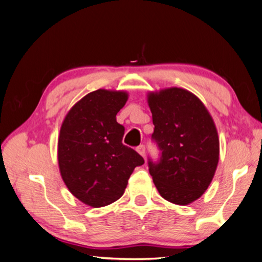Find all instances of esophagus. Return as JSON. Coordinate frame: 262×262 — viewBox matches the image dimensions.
<instances>
[{
	"mask_svg": "<svg viewBox=\"0 0 262 262\" xmlns=\"http://www.w3.org/2000/svg\"><path fill=\"white\" fill-rule=\"evenodd\" d=\"M137 151L139 152V154H140L142 157H145V155H146V147H145V145L138 146V147H137Z\"/></svg>",
	"mask_w": 262,
	"mask_h": 262,
	"instance_id": "34e87169",
	"label": "esophagus"
}]
</instances>
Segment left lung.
<instances>
[{"mask_svg": "<svg viewBox=\"0 0 262 262\" xmlns=\"http://www.w3.org/2000/svg\"><path fill=\"white\" fill-rule=\"evenodd\" d=\"M160 150L148 169L163 199L187 205L203 195L219 161V139L213 120L189 91L171 88L148 96Z\"/></svg>", "mask_w": 262, "mask_h": 262, "instance_id": "obj_1", "label": "left lung"}]
</instances>
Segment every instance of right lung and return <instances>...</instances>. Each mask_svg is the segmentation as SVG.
Masks as SVG:
<instances>
[{
	"mask_svg": "<svg viewBox=\"0 0 262 262\" xmlns=\"http://www.w3.org/2000/svg\"><path fill=\"white\" fill-rule=\"evenodd\" d=\"M127 95L99 90L73 106L58 140L59 169L72 194L93 208H101L124 194L135 167L145 163L138 152L122 144L124 126L116 114Z\"/></svg>",
	"mask_w": 262,
	"mask_h": 262,
	"instance_id": "right-lung-1",
	"label": "right lung"
}]
</instances>
